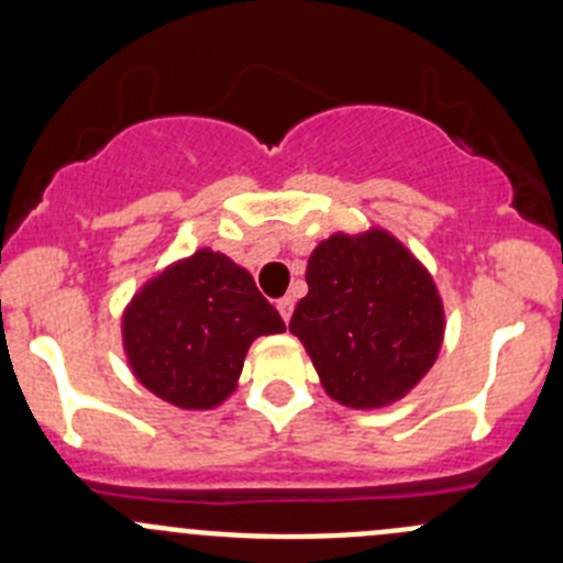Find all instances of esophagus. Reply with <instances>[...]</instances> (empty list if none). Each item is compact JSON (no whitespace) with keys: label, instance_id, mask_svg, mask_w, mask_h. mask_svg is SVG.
I'll return each instance as SVG.
<instances>
[{"label":"esophagus","instance_id":"1","mask_svg":"<svg viewBox=\"0 0 563 563\" xmlns=\"http://www.w3.org/2000/svg\"><path fill=\"white\" fill-rule=\"evenodd\" d=\"M277 310H280L283 321H291V313H294V299L291 297H283L280 302H277Z\"/></svg>","mask_w":563,"mask_h":563}]
</instances>
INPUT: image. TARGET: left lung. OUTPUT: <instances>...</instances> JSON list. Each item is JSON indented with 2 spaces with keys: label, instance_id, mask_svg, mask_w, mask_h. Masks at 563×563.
Returning <instances> with one entry per match:
<instances>
[{
  "label": "left lung",
  "instance_id": "obj_1",
  "mask_svg": "<svg viewBox=\"0 0 563 563\" xmlns=\"http://www.w3.org/2000/svg\"><path fill=\"white\" fill-rule=\"evenodd\" d=\"M308 297L294 310L321 387L340 406L402 400L439 360L444 302L433 275L387 229L332 234L308 258Z\"/></svg>",
  "mask_w": 563,
  "mask_h": 563
}]
</instances>
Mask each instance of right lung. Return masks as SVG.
I'll return each mask as SVG.
<instances>
[{"label":"right lung","instance_id":"1","mask_svg":"<svg viewBox=\"0 0 563 563\" xmlns=\"http://www.w3.org/2000/svg\"><path fill=\"white\" fill-rule=\"evenodd\" d=\"M286 332L247 269L212 247L174 261L122 313L133 376L181 411H209L234 395L250 343Z\"/></svg>","mask_w":563,"mask_h":563}]
</instances>
